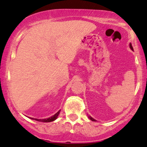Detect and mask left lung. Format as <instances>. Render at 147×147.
<instances>
[{
  "label": "left lung",
  "instance_id": "obj_1",
  "mask_svg": "<svg viewBox=\"0 0 147 147\" xmlns=\"http://www.w3.org/2000/svg\"><path fill=\"white\" fill-rule=\"evenodd\" d=\"M129 47H130V48H131V50H133V47H132V45H131V43H130V45H129ZM89 118H90V119H91L92 121H95V119H93L92 117H89Z\"/></svg>",
  "mask_w": 147,
  "mask_h": 147
}]
</instances>
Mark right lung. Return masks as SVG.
Wrapping results in <instances>:
<instances>
[{"label": "right lung", "mask_w": 147, "mask_h": 147, "mask_svg": "<svg viewBox=\"0 0 147 147\" xmlns=\"http://www.w3.org/2000/svg\"><path fill=\"white\" fill-rule=\"evenodd\" d=\"M60 110L58 111V112H57L55 115H54L53 116H52L51 117L47 118V119H33V118H31V119H35V120H36V121H42V122H50V121H53L57 119V117H58V115H59V114H60Z\"/></svg>", "instance_id": "add662e5"}]
</instances>
